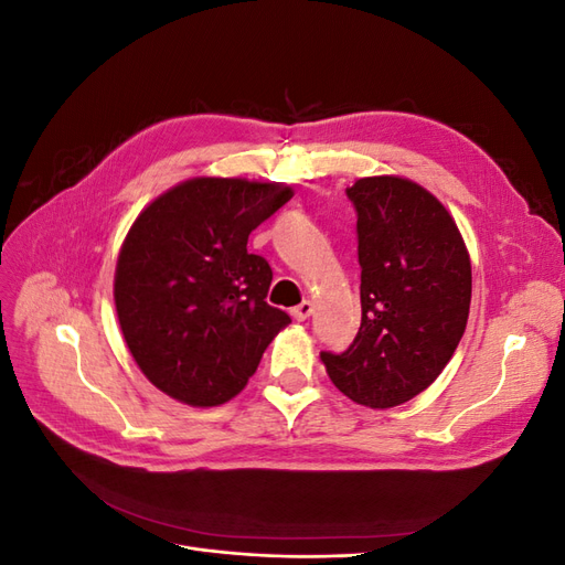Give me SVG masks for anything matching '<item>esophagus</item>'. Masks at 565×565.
<instances>
[{
	"mask_svg": "<svg viewBox=\"0 0 565 565\" xmlns=\"http://www.w3.org/2000/svg\"><path fill=\"white\" fill-rule=\"evenodd\" d=\"M311 313H313V303L311 301H301L299 306H295V309H292V316L297 320H306Z\"/></svg>",
	"mask_w": 565,
	"mask_h": 565,
	"instance_id": "34e87169",
	"label": "esophagus"
}]
</instances>
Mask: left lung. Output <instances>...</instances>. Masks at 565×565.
Segmentation results:
<instances>
[{"label":"left lung","instance_id":"obj_1","mask_svg":"<svg viewBox=\"0 0 565 565\" xmlns=\"http://www.w3.org/2000/svg\"><path fill=\"white\" fill-rule=\"evenodd\" d=\"M361 328L353 344L322 351L332 384L367 407L415 398L443 372L467 328L471 262L448 210L398 177L358 179Z\"/></svg>","mask_w":565,"mask_h":565}]
</instances>
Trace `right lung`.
Segmentation results:
<instances>
[{
    "label": "right lung",
    "instance_id": "obj_1",
    "mask_svg": "<svg viewBox=\"0 0 565 565\" xmlns=\"http://www.w3.org/2000/svg\"><path fill=\"white\" fill-rule=\"evenodd\" d=\"M292 188L245 179L179 183L134 221L115 270L119 328L167 396L212 407L237 396L285 324L266 301L273 270L249 233Z\"/></svg>",
    "mask_w": 565,
    "mask_h": 565
}]
</instances>
